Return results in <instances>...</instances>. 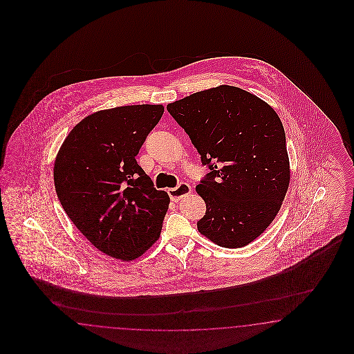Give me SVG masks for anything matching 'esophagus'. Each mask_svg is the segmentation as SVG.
<instances>
[{
	"instance_id": "34e87169",
	"label": "esophagus",
	"mask_w": 354,
	"mask_h": 354,
	"mask_svg": "<svg viewBox=\"0 0 354 354\" xmlns=\"http://www.w3.org/2000/svg\"><path fill=\"white\" fill-rule=\"evenodd\" d=\"M167 192H169L171 201L178 203V201H180L182 198H184L185 196L189 194V192H191V185L187 184V183H180L178 187L170 188Z\"/></svg>"
}]
</instances>
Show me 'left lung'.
Wrapping results in <instances>:
<instances>
[{
    "label": "left lung",
    "mask_w": 354,
    "mask_h": 354,
    "mask_svg": "<svg viewBox=\"0 0 354 354\" xmlns=\"http://www.w3.org/2000/svg\"><path fill=\"white\" fill-rule=\"evenodd\" d=\"M167 110L210 170L196 187L206 204L198 231L219 247H245L274 221L290 185L278 114L231 86L193 93Z\"/></svg>",
    "instance_id": "8db88e82"
}]
</instances>
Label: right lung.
I'll use <instances>...</instances> for the list:
<instances>
[{"instance_id": "right-lung-1", "label": "right lung", "mask_w": 354, "mask_h": 354, "mask_svg": "<svg viewBox=\"0 0 354 354\" xmlns=\"http://www.w3.org/2000/svg\"><path fill=\"white\" fill-rule=\"evenodd\" d=\"M163 110L131 105L93 113L71 129L54 162L66 214L110 257L132 261L161 235L170 197L154 188L135 157Z\"/></svg>"}]
</instances>
